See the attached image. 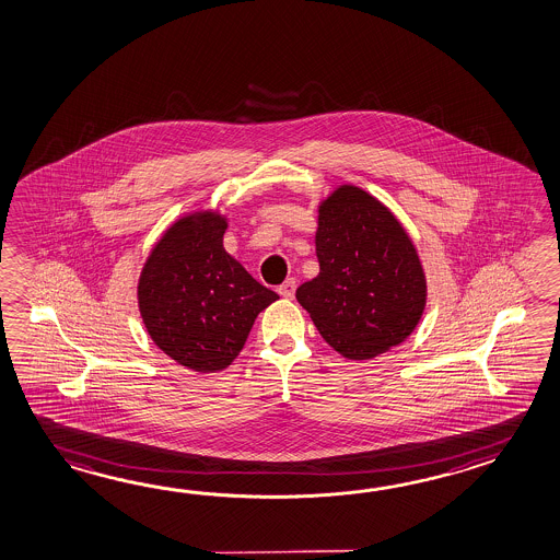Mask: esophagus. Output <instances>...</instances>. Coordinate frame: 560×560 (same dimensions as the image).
Wrapping results in <instances>:
<instances>
[{"mask_svg": "<svg viewBox=\"0 0 560 560\" xmlns=\"http://www.w3.org/2000/svg\"><path fill=\"white\" fill-rule=\"evenodd\" d=\"M295 289H298V281L295 279H287L285 283L283 285H279V295L281 298L285 299H293V295H295Z\"/></svg>", "mask_w": 560, "mask_h": 560, "instance_id": "obj_1", "label": "esophagus"}]
</instances>
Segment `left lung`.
Returning a JSON list of instances; mask_svg holds the SVG:
<instances>
[{"label":"left lung","instance_id":"1","mask_svg":"<svg viewBox=\"0 0 560 560\" xmlns=\"http://www.w3.org/2000/svg\"><path fill=\"white\" fill-rule=\"evenodd\" d=\"M319 275L295 298L337 353L369 361L405 341L427 305L407 229L377 197L345 183L317 206Z\"/></svg>","mask_w":560,"mask_h":560}]
</instances>
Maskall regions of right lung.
Returning a JSON list of instances; mask_svg holds the SVG:
<instances>
[{
  "label": "right lung",
  "mask_w": 560,
  "mask_h": 560,
  "mask_svg": "<svg viewBox=\"0 0 560 560\" xmlns=\"http://www.w3.org/2000/svg\"><path fill=\"white\" fill-rule=\"evenodd\" d=\"M228 218L194 211L163 231L139 275L138 305L151 341L195 373L228 369L262 308L279 295L223 247Z\"/></svg>",
  "instance_id": "add662e5"
}]
</instances>
